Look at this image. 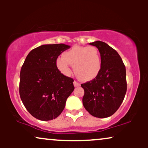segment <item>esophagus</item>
Listing matches in <instances>:
<instances>
[{
    "label": "esophagus",
    "mask_w": 148,
    "mask_h": 148,
    "mask_svg": "<svg viewBox=\"0 0 148 148\" xmlns=\"http://www.w3.org/2000/svg\"><path fill=\"white\" fill-rule=\"evenodd\" d=\"M74 86H75V87H79V86H80V84L79 82H77V81H74Z\"/></svg>",
    "instance_id": "34e87169"
}]
</instances>
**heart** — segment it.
Returning <instances> with one entry per match:
<instances>
[{
    "label": "heart",
    "mask_w": 148,
    "mask_h": 148,
    "mask_svg": "<svg viewBox=\"0 0 148 148\" xmlns=\"http://www.w3.org/2000/svg\"><path fill=\"white\" fill-rule=\"evenodd\" d=\"M69 64L73 65L75 75L82 81L95 79L101 69V57L98 49L92 46H76L63 53L57 59L58 69L64 75L71 73Z\"/></svg>",
    "instance_id": "b5f03b06"
}]
</instances>
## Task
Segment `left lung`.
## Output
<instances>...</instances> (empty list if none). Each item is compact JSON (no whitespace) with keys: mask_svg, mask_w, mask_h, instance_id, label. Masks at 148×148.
I'll return each mask as SVG.
<instances>
[{"mask_svg":"<svg viewBox=\"0 0 148 148\" xmlns=\"http://www.w3.org/2000/svg\"><path fill=\"white\" fill-rule=\"evenodd\" d=\"M90 45L98 49L101 56V69L92 81L81 84L84 90L83 104L90 114L107 118L114 114L127 92L126 69L118 52L103 42Z\"/></svg>","mask_w":148,"mask_h":148,"instance_id":"left-lung-1","label":"left lung"}]
</instances>
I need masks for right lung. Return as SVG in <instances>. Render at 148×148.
I'll use <instances>...</instances> for the list:
<instances>
[{
  "label": "right lung",
  "mask_w": 148,
  "mask_h": 148,
  "mask_svg": "<svg viewBox=\"0 0 148 148\" xmlns=\"http://www.w3.org/2000/svg\"><path fill=\"white\" fill-rule=\"evenodd\" d=\"M69 47L64 44L42 45L28 53L22 65L20 97L27 111L38 120L56 118L74 90V79L63 75L56 65L58 57Z\"/></svg>",
  "instance_id": "add662e5"
}]
</instances>
